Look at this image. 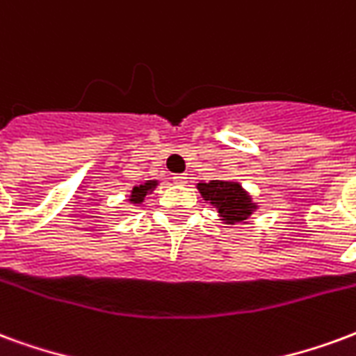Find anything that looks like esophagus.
Listing matches in <instances>:
<instances>
[{"instance_id":"34e87169","label":"esophagus","mask_w":356,"mask_h":356,"mask_svg":"<svg viewBox=\"0 0 356 356\" xmlns=\"http://www.w3.org/2000/svg\"><path fill=\"white\" fill-rule=\"evenodd\" d=\"M172 180H175V184H178V186H186V184H188V175H176Z\"/></svg>"}]
</instances>
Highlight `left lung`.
<instances>
[{
    "label": "left lung",
    "instance_id": "obj_1",
    "mask_svg": "<svg viewBox=\"0 0 356 356\" xmlns=\"http://www.w3.org/2000/svg\"><path fill=\"white\" fill-rule=\"evenodd\" d=\"M197 189L204 201L212 204V209H216L218 218L225 225L248 224V218L258 210V203H254L252 195L238 181H199Z\"/></svg>",
    "mask_w": 356,
    "mask_h": 356
}]
</instances>
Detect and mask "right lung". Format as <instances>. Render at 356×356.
<instances>
[{
    "mask_svg": "<svg viewBox=\"0 0 356 356\" xmlns=\"http://www.w3.org/2000/svg\"><path fill=\"white\" fill-rule=\"evenodd\" d=\"M157 186H159V180H147L144 181V184H140V186H134V188L131 189V195H129V203L136 204V207L142 204L147 193H152Z\"/></svg>",
    "mask_w": 356,
    "mask_h": 356,
    "instance_id": "obj_1",
    "label": "right lung"
}]
</instances>
